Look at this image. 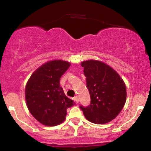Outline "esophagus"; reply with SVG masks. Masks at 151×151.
Instances as JSON below:
<instances>
[{"label": "esophagus", "mask_w": 151, "mask_h": 151, "mask_svg": "<svg viewBox=\"0 0 151 151\" xmlns=\"http://www.w3.org/2000/svg\"><path fill=\"white\" fill-rule=\"evenodd\" d=\"M74 99V101L77 102V103H78V102H79V97H78V96H76Z\"/></svg>", "instance_id": "obj_1"}]
</instances>
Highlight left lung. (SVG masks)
Masks as SVG:
<instances>
[{"label": "left lung", "mask_w": 151, "mask_h": 151, "mask_svg": "<svg viewBox=\"0 0 151 151\" xmlns=\"http://www.w3.org/2000/svg\"><path fill=\"white\" fill-rule=\"evenodd\" d=\"M91 104L80 106L90 122L104 124L119 115L126 101V86L122 78L104 62L90 60L81 62Z\"/></svg>", "instance_id": "left-lung-1"}]
</instances>
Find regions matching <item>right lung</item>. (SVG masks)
I'll list each match as a JSON object with an SVG mask.
<instances>
[{
	"label": "right lung",
	"instance_id": "right-lung-1",
	"mask_svg": "<svg viewBox=\"0 0 151 151\" xmlns=\"http://www.w3.org/2000/svg\"><path fill=\"white\" fill-rule=\"evenodd\" d=\"M70 65L61 60L46 62L35 71L26 84V104L32 116L43 125L62 124L67 109L75 104L66 96L60 84V78Z\"/></svg>",
	"mask_w": 151,
	"mask_h": 151
}]
</instances>
